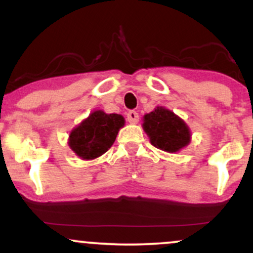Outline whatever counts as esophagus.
Listing matches in <instances>:
<instances>
[{
	"instance_id": "esophagus-1",
	"label": "esophagus",
	"mask_w": 253,
	"mask_h": 253,
	"mask_svg": "<svg viewBox=\"0 0 253 253\" xmlns=\"http://www.w3.org/2000/svg\"><path fill=\"white\" fill-rule=\"evenodd\" d=\"M127 120H128L129 124H136L139 121V114L135 110H129L127 113Z\"/></svg>"
}]
</instances>
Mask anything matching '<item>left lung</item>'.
Returning <instances> with one entry per match:
<instances>
[{"label": "left lung", "mask_w": 253, "mask_h": 253, "mask_svg": "<svg viewBox=\"0 0 253 253\" xmlns=\"http://www.w3.org/2000/svg\"><path fill=\"white\" fill-rule=\"evenodd\" d=\"M143 128L151 144L167 152H178L190 143L191 134L187 124L164 107H157L145 115Z\"/></svg>", "instance_id": "obj_1"}]
</instances>
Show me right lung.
<instances>
[{
  "label": "right lung",
  "instance_id": "right-lung-1",
  "mask_svg": "<svg viewBox=\"0 0 253 253\" xmlns=\"http://www.w3.org/2000/svg\"><path fill=\"white\" fill-rule=\"evenodd\" d=\"M125 119L120 114H106L95 110L85 120L75 127L69 135V146L82 159H95L106 153L124 127Z\"/></svg>",
  "mask_w": 253,
  "mask_h": 253
}]
</instances>
